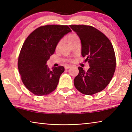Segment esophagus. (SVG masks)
I'll return each mask as SVG.
<instances>
[{
  "label": "esophagus",
  "mask_w": 132,
  "mask_h": 132,
  "mask_svg": "<svg viewBox=\"0 0 132 132\" xmlns=\"http://www.w3.org/2000/svg\"><path fill=\"white\" fill-rule=\"evenodd\" d=\"M71 67V65H67V66H65V69H68L70 68Z\"/></svg>",
  "instance_id": "esophagus-1"
}]
</instances>
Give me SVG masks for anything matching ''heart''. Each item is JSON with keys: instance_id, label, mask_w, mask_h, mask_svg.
Instances as JSON below:
<instances>
[{"instance_id": "b5f03b06", "label": "heart", "mask_w": 132, "mask_h": 132, "mask_svg": "<svg viewBox=\"0 0 132 132\" xmlns=\"http://www.w3.org/2000/svg\"><path fill=\"white\" fill-rule=\"evenodd\" d=\"M79 38V37L77 36L76 34H70L68 35V37H67V42H68V44L69 45L70 44L71 42H73V41H75V39ZM62 44V41H59V42H58L57 45H56V49H57L60 46H61V45Z\"/></svg>"}]
</instances>
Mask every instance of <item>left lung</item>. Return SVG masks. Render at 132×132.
I'll list each match as a JSON object with an SVG mask.
<instances>
[{
    "label": "left lung",
    "mask_w": 132,
    "mask_h": 132,
    "mask_svg": "<svg viewBox=\"0 0 132 132\" xmlns=\"http://www.w3.org/2000/svg\"><path fill=\"white\" fill-rule=\"evenodd\" d=\"M81 42V55L86 56L90 68L85 71L78 68L74 79L75 87L83 94L91 95L100 92L112 79L116 57L112 44L101 31L91 26L70 25Z\"/></svg>",
    "instance_id": "1"
}]
</instances>
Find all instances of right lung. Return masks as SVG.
Masks as SVG:
<instances>
[{
    "mask_svg": "<svg viewBox=\"0 0 132 132\" xmlns=\"http://www.w3.org/2000/svg\"><path fill=\"white\" fill-rule=\"evenodd\" d=\"M71 31L68 26H41L24 41L19 56L18 68L24 85L34 94L48 95L57 87L64 68L59 66L51 70L46 63L59 40Z\"/></svg>",
    "mask_w": 132,
    "mask_h": 132,
    "instance_id": "obj_1",
    "label": "right lung"
}]
</instances>
